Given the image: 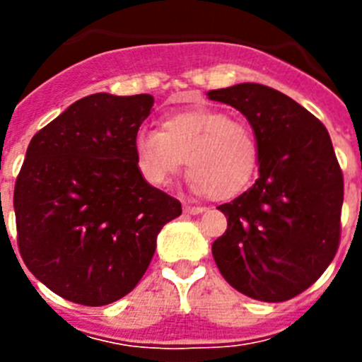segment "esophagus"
Here are the masks:
<instances>
[{"mask_svg": "<svg viewBox=\"0 0 362 362\" xmlns=\"http://www.w3.org/2000/svg\"><path fill=\"white\" fill-rule=\"evenodd\" d=\"M183 210H185V214H190V216H197V214L204 212V206H196V204L185 203Z\"/></svg>", "mask_w": 362, "mask_h": 362, "instance_id": "obj_1", "label": "esophagus"}]
</instances>
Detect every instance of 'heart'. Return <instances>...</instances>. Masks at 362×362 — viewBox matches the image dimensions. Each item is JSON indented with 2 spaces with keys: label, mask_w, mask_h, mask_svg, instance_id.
<instances>
[{
  "label": "heart",
  "mask_w": 362,
  "mask_h": 362,
  "mask_svg": "<svg viewBox=\"0 0 362 362\" xmlns=\"http://www.w3.org/2000/svg\"><path fill=\"white\" fill-rule=\"evenodd\" d=\"M137 168L153 187H166L187 159L190 187L228 199L250 183L259 158L255 134L219 110H192L166 117L161 130L141 129L134 139Z\"/></svg>",
  "instance_id": "b5f03b06"
}]
</instances>
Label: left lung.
<instances>
[{
    "label": "left lung",
    "instance_id": "1",
    "mask_svg": "<svg viewBox=\"0 0 362 362\" xmlns=\"http://www.w3.org/2000/svg\"><path fill=\"white\" fill-rule=\"evenodd\" d=\"M209 98L238 108L259 146L257 181L217 206L228 221L212 245L217 268L252 299H292L322 276L341 241L344 183L330 134L292 98L259 83Z\"/></svg>",
    "mask_w": 362,
    "mask_h": 362
}]
</instances>
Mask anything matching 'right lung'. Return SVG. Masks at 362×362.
Returning <instances> with one entry per match:
<instances>
[{
	"label": "right lung",
	"mask_w": 362,
	"mask_h": 362,
	"mask_svg": "<svg viewBox=\"0 0 362 362\" xmlns=\"http://www.w3.org/2000/svg\"><path fill=\"white\" fill-rule=\"evenodd\" d=\"M150 94L86 95L32 137L14 187L19 254L36 279L78 305L136 288L175 197L137 168L134 139Z\"/></svg>",
	"instance_id": "add662e5"
}]
</instances>
